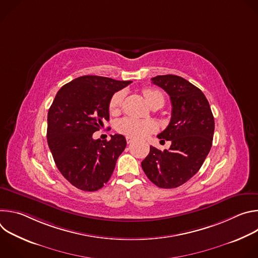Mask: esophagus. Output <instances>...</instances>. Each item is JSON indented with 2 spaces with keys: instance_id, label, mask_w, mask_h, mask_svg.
Returning <instances> with one entry per match:
<instances>
[{
  "instance_id": "1",
  "label": "esophagus",
  "mask_w": 258,
  "mask_h": 258,
  "mask_svg": "<svg viewBox=\"0 0 258 258\" xmlns=\"http://www.w3.org/2000/svg\"><path fill=\"white\" fill-rule=\"evenodd\" d=\"M133 142H134V139H133V138L126 137V143H127V144H131V143H133Z\"/></svg>"
}]
</instances>
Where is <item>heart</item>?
<instances>
[{"mask_svg": "<svg viewBox=\"0 0 258 258\" xmlns=\"http://www.w3.org/2000/svg\"><path fill=\"white\" fill-rule=\"evenodd\" d=\"M143 95L150 106L154 104L164 103L163 95L154 89H146L143 91ZM123 92L118 91L114 93L109 100V111L111 113L118 112L123 101ZM156 130V125L153 121L148 119H138L134 117H123L119 119L116 123V131L122 135L131 138H144Z\"/></svg>", "mask_w": 258, "mask_h": 258, "instance_id": "b5f03b06", "label": "heart"}]
</instances>
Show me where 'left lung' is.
I'll list each match as a JSON object with an SVG mask.
<instances>
[{
    "mask_svg": "<svg viewBox=\"0 0 258 258\" xmlns=\"http://www.w3.org/2000/svg\"><path fill=\"white\" fill-rule=\"evenodd\" d=\"M152 83L163 89L171 101V119L158 139L170 141L168 150L150 146L142 168L159 188L172 189L198 172L212 146L214 118L200 89L177 76H157Z\"/></svg>",
    "mask_w": 258,
    "mask_h": 258,
    "instance_id": "left-lung-1",
    "label": "left lung"
}]
</instances>
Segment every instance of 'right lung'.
I'll return each instance as SVG.
<instances>
[{
	"mask_svg": "<svg viewBox=\"0 0 258 258\" xmlns=\"http://www.w3.org/2000/svg\"><path fill=\"white\" fill-rule=\"evenodd\" d=\"M133 82L84 76L64 85L48 112L47 140L56 166L80 190L94 192L111 177L126 147L122 135L109 141L93 134L109 120V100Z\"/></svg>",
	"mask_w": 258,
	"mask_h": 258,
	"instance_id": "add662e5",
	"label": "right lung"
}]
</instances>
